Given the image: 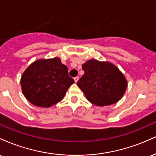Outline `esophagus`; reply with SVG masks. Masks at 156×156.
<instances>
[{"instance_id": "esophagus-1", "label": "esophagus", "mask_w": 156, "mask_h": 156, "mask_svg": "<svg viewBox=\"0 0 156 156\" xmlns=\"http://www.w3.org/2000/svg\"><path fill=\"white\" fill-rule=\"evenodd\" d=\"M78 80H79V78H78V76L75 77V78H74V80H75V82H76V83H77V82L78 81Z\"/></svg>"}]
</instances>
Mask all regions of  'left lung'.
<instances>
[{
    "instance_id": "obj_1",
    "label": "left lung",
    "mask_w": 156,
    "mask_h": 156,
    "mask_svg": "<svg viewBox=\"0 0 156 156\" xmlns=\"http://www.w3.org/2000/svg\"><path fill=\"white\" fill-rule=\"evenodd\" d=\"M84 74L77 85L90 103L105 106L122 98L128 83L124 75L109 62L90 59L82 65Z\"/></svg>"
}]
</instances>
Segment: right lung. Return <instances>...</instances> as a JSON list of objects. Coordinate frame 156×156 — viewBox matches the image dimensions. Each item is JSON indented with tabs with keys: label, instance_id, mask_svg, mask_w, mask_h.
<instances>
[{
	"label": "right lung",
	"instance_id": "1",
	"mask_svg": "<svg viewBox=\"0 0 156 156\" xmlns=\"http://www.w3.org/2000/svg\"><path fill=\"white\" fill-rule=\"evenodd\" d=\"M74 80L59 58L39 59L23 73L20 83L23 94L36 106L48 108L62 101Z\"/></svg>",
	"mask_w": 156,
	"mask_h": 156
}]
</instances>
